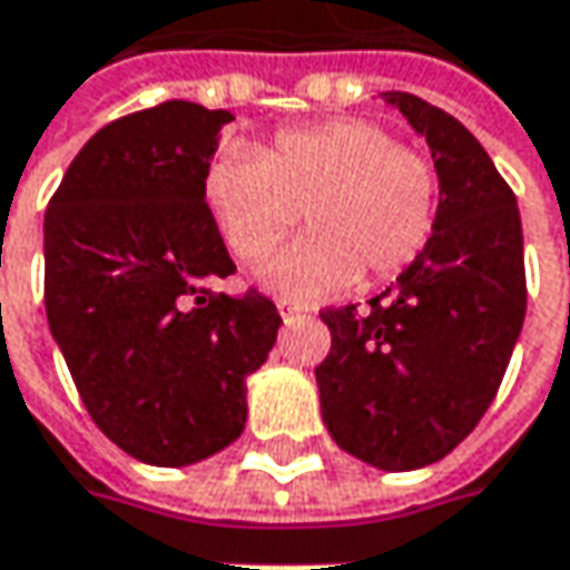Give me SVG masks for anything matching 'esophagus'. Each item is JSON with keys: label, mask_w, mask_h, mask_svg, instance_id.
I'll return each instance as SVG.
<instances>
[{"label": "esophagus", "mask_w": 570, "mask_h": 570, "mask_svg": "<svg viewBox=\"0 0 570 570\" xmlns=\"http://www.w3.org/2000/svg\"><path fill=\"white\" fill-rule=\"evenodd\" d=\"M278 314H282V320L288 323V320H295L297 314H301V307L297 304H292V301H278Z\"/></svg>", "instance_id": "esophagus-1"}]
</instances>
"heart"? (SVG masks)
Segmentation results:
<instances>
[{
    "label": "heart",
    "instance_id": "heart-1",
    "mask_svg": "<svg viewBox=\"0 0 570 570\" xmlns=\"http://www.w3.org/2000/svg\"><path fill=\"white\" fill-rule=\"evenodd\" d=\"M222 240L259 259L304 212L307 234L259 263L256 282L288 297H323L409 269L438 222V177L425 158L364 120L278 132L263 151L230 145L203 180Z\"/></svg>",
    "mask_w": 570,
    "mask_h": 570
}]
</instances>
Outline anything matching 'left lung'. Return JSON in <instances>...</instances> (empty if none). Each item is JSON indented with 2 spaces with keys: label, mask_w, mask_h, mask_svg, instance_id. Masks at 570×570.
<instances>
[{
  "label": "left lung",
  "mask_w": 570,
  "mask_h": 570,
  "mask_svg": "<svg viewBox=\"0 0 570 570\" xmlns=\"http://www.w3.org/2000/svg\"><path fill=\"white\" fill-rule=\"evenodd\" d=\"M386 104L425 136L438 222L422 256L367 301L323 311V425L345 453L386 472L444 460L508 371L527 314L523 228L511 187L456 117L405 91Z\"/></svg>",
  "instance_id": "1"
}]
</instances>
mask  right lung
<instances>
[{"label": "right lung", "mask_w": 570, "mask_h": 570, "mask_svg": "<svg viewBox=\"0 0 570 570\" xmlns=\"http://www.w3.org/2000/svg\"><path fill=\"white\" fill-rule=\"evenodd\" d=\"M228 110L167 100L98 129L43 218L47 320L95 425L148 466L234 444L247 377L275 345L269 297L215 295L234 273L206 206Z\"/></svg>", "instance_id": "1"}]
</instances>
